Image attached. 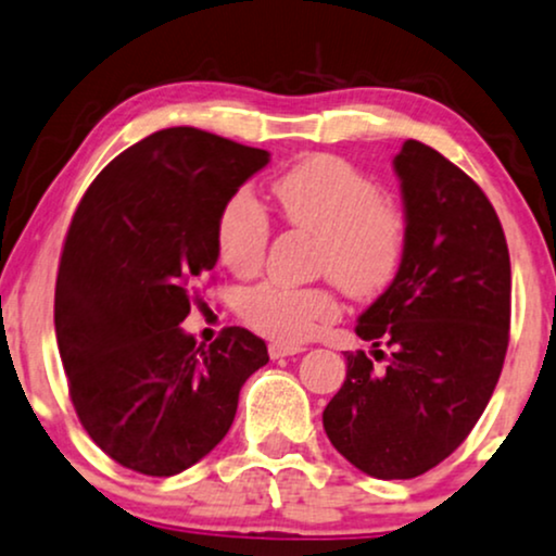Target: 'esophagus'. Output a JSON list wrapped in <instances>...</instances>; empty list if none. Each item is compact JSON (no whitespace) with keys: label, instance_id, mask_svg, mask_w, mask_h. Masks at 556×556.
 Returning a JSON list of instances; mask_svg holds the SVG:
<instances>
[{"label":"esophagus","instance_id":"esophagus-1","mask_svg":"<svg viewBox=\"0 0 556 556\" xmlns=\"http://www.w3.org/2000/svg\"><path fill=\"white\" fill-rule=\"evenodd\" d=\"M267 353H270L273 361H280V358H289V355L301 353V348L299 345H283V342H270Z\"/></svg>","mask_w":556,"mask_h":556}]
</instances>
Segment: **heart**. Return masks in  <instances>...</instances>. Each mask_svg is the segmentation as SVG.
I'll use <instances>...</instances> for the list:
<instances>
[{"label": "heart", "mask_w": 556, "mask_h": 556, "mask_svg": "<svg viewBox=\"0 0 556 556\" xmlns=\"http://www.w3.org/2000/svg\"><path fill=\"white\" fill-rule=\"evenodd\" d=\"M278 216L317 237V270L358 299L392 283L404 257L407 218L371 177L334 154H312L270 182ZM270 222L247 190L226 198L216 218L218 260L235 276H255L263 265ZM242 317L265 338L296 345L340 317L332 289H291L265 283L242 301Z\"/></svg>", "instance_id": "heart-1"}]
</instances>
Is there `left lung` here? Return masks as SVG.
<instances>
[{
  "mask_svg": "<svg viewBox=\"0 0 556 556\" xmlns=\"http://www.w3.org/2000/svg\"><path fill=\"white\" fill-rule=\"evenodd\" d=\"M394 173L404 257L355 325L392 355L379 371L348 353L345 383L321 413L334 448L376 479L420 477L454 454L495 392L510 330L508 242L482 188L415 139Z\"/></svg>",
  "mask_w": 556,
  "mask_h": 556,
  "instance_id": "left-lung-1",
  "label": "left lung"
}]
</instances>
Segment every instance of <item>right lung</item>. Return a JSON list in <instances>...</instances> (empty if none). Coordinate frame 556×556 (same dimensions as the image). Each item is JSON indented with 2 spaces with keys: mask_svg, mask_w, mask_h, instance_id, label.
Instances as JSON below:
<instances>
[{
  "mask_svg": "<svg viewBox=\"0 0 556 556\" xmlns=\"http://www.w3.org/2000/svg\"><path fill=\"white\" fill-rule=\"evenodd\" d=\"M270 162L190 126L115 156L68 226L56 278V342L68 396L121 467L173 477L216 448L265 342L226 327L208 348L180 327L193 280L214 270L226 198Z\"/></svg>",
  "mask_w": 556,
  "mask_h": 556,
  "instance_id": "obj_1",
  "label": "right lung"
}]
</instances>
